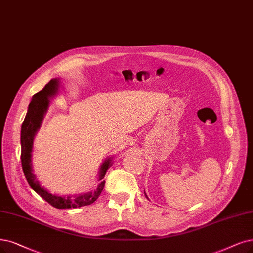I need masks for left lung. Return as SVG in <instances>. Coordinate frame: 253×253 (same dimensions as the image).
Here are the masks:
<instances>
[{
	"label": "left lung",
	"mask_w": 253,
	"mask_h": 253,
	"mask_svg": "<svg viewBox=\"0 0 253 253\" xmlns=\"http://www.w3.org/2000/svg\"><path fill=\"white\" fill-rule=\"evenodd\" d=\"M145 196H146V197H147V199H149V198H148V196L146 195V193H145Z\"/></svg>",
	"instance_id": "obj_1"
}]
</instances>
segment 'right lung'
I'll list each match as a JSON object with an SVG mask.
<instances>
[{
    "mask_svg": "<svg viewBox=\"0 0 253 253\" xmlns=\"http://www.w3.org/2000/svg\"><path fill=\"white\" fill-rule=\"evenodd\" d=\"M59 88V79L54 78L51 79L49 83L37 93L32 97L29 106H28L27 115L22 124L21 130V160L22 167L25 174L26 179L37 194L46 202H49L52 207L56 209H76L85 207L95 202L100 196L101 192L104 188L105 180H103L107 170L112 165V157L107 160L101 165L99 172V185L95 191H91L85 194H79L74 196H57L51 194L48 190L41 185L39 180L36 179V176L33 174L32 169V148L34 136L39 131L43 117L49 107L50 99L53 98L57 93Z\"/></svg>",
    "mask_w": 253,
    "mask_h": 253,
    "instance_id": "1",
    "label": "right lung"
}]
</instances>
